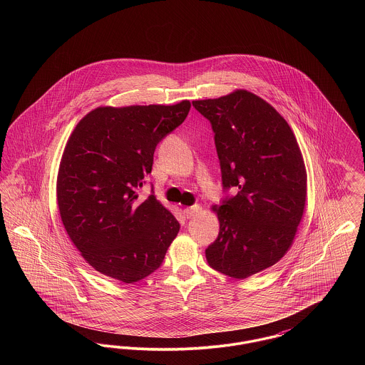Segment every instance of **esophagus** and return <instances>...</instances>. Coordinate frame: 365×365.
Wrapping results in <instances>:
<instances>
[{
  "label": "esophagus",
  "instance_id": "1",
  "mask_svg": "<svg viewBox=\"0 0 365 365\" xmlns=\"http://www.w3.org/2000/svg\"><path fill=\"white\" fill-rule=\"evenodd\" d=\"M200 205H192V207H189V208L185 209V215H186V217L189 219V217H192V216H195L198 212H200Z\"/></svg>",
  "mask_w": 365,
  "mask_h": 365
}]
</instances>
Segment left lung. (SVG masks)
Wrapping results in <instances>:
<instances>
[{"label": "left lung", "instance_id": "1", "mask_svg": "<svg viewBox=\"0 0 365 365\" xmlns=\"http://www.w3.org/2000/svg\"><path fill=\"white\" fill-rule=\"evenodd\" d=\"M215 133L223 190L213 207L220 230L205 249L209 265L245 279L277 264L294 240L307 201V171L287 122L262 98L237 90L192 101Z\"/></svg>", "mask_w": 365, "mask_h": 365}]
</instances>
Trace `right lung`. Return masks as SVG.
<instances>
[{
  "label": "right lung",
  "mask_w": 365,
  "mask_h": 365,
  "mask_svg": "<svg viewBox=\"0 0 365 365\" xmlns=\"http://www.w3.org/2000/svg\"><path fill=\"white\" fill-rule=\"evenodd\" d=\"M190 106H101L71 134L57 204L71 241L96 271L134 283L163 264L180 226L153 192L140 200L138 190L158 142L185 122Z\"/></svg>",
  "instance_id": "obj_1"
}]
</instances>
